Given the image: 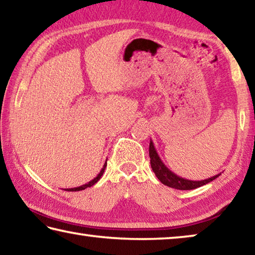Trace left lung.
Masks as SVG:
<instances>
[{
    "label": "left lung",
    "instance_id": "8db88e82",
    "mask_svg": "<svg viewBox=\"0 0 255 255\" xmlns=\"http://www.w3.org/2000/svg\"><path fill=\"white\" fill-rule=\"evenodd\" d=\"M149 157H150V166H152V170L155 173V175L157 176V179L161 181L163 184H165L167 187L173 188V189L192 190L211 182V181H214L216 178H218V176L221 175V173H219L217 175L211 176L209 179L201 180V181H192V180L181 178V176L173 173V172H172L169 167H166L165 164L162 162L161 157L158 156L156 149H155V146L152 140L149 141Z\"/></svg>",
    "mask_w": 255,
    "mask_h": 255
}]
</instances>
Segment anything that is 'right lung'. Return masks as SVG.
<instances>
[{
    "label": "right lung",
    "mask_w": 255,
    "mask_h": 255,
    "mask_svg": "<svg viewBox=\"0 0 255 255\" xmlns=\"http://www.w3.org/2000/svg\"><path fill=\"white\" fill-rule=\"evenodd\" d=\"M106 166H107V162L105 163V165H103V167L101 169V171H100V173H99L96 178H94L93 180H91L90 181V182H88L86 184H83V185H80V187H77V188H71V189H65V191H81V190H84V189H86V188H90V187H92L93 184H96L99 180L101 179V176H102V174H103V172H105V170H106Z\"/></svg>",
    "instance_id": "add662e5"
}]
</instances>
